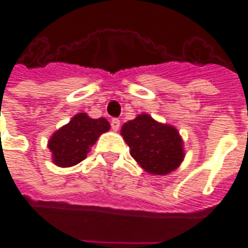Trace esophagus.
Instances as JSON below:
<instances>
[{
	"mask_svg": "<svg viewBox=\"0 0 248 248\" xmlns=\"http://www.w3.org/2000/svg\"><path fill=\"white\" fill-rule=\"evenodd\" d=\"M110 124H111V129H113L114 131H117V130L119 129V126H121V122H119L118 118H113L110 121Z\"/></svg>",
	"mask_w": 248,
	"mask_h": 248,
	"instance_id": "obj_1",
	"label": "esophagus"
}]
</instances>
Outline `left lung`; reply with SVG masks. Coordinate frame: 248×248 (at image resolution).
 <instances>
[{
    "mask_svg": "<svg viewBox=\"0 0 248 248\" xmlns=\"http://www.w3.org/2000/svg\"><path fill=\"white\" fill-rule=\"evenodd\" d=\"M121 134L131 156L150 174L166 175L174 171L185 156L177 129L156 122L147 114L126 122Z\"/></svg>",
    "mask_w": 248,
    "mask_h": 248,
    "instance_id": "8db88e82",
    "label": "left lung"
}]
</instances>
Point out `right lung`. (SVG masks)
<instances>
[{
	"mask_svg": "<svg viewBox=\"0 0 248 248\" xmlns=\"http://www.w3.org/2000/svg\"><path fill=\"white\" fill-rule=\"evenodd\" d=\"M108 129L110 124L105 118L93 119L85 113L77 114L69 124L51 135L49 140L54 163L69 167L82 162L98 137Z\"/></svg>",
	"mask_w": 248,
	"mask_h": 248,
	"instance_id": "1",
	"label": "right lung"
}]
</instances>
